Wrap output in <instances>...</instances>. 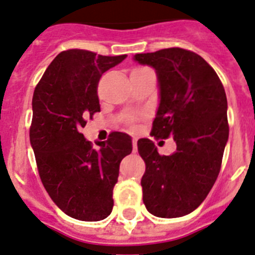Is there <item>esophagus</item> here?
<instances>
[{
	"instance_id": "1",
	"label": "esophagus",
	"mask_w": 255,
	"mask_h": 255,
	"mask_svg": "<svg viewBox=\"0 0 255 255\" xmlns=\"http://www.w3.org/2000/svg\"><path fill=\"white\" fill-rule=\"evenodd\" d=\"M132 144H133V152H137V138H133Z\"/></svg>"
}]
</instances>
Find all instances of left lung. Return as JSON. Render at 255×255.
I'll return each mask as SVG.
<instances>
[{
    "mask_svg": "<svg viewBox=\"0 0 255 255\" xmlns=\"http://www.w3.org/2000/svg\"><path fill=\"white\" fill-rule=\"evenodd\" d=\"M133 61L155 70L159 107L152 136L173 137L176 150L161 156L151 139L137 147L146 162L143 203L156 217L193 212L216 182L229 139L228 100L217 73L205 59L182 48L134 54Z\"/></svg>",
    "mask_w": 255,
    "mask_h": 255,
    "instance_id": "obj_1",
    "label": "left lung"
}]
</instances>
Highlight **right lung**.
<instances>
[{
  "mask_svg": "<svg viewBox=\"0 0 255 255\" xmlns=\"http://www.w3.org/2000/svg\"><path fill=\"white\" fill-rule=\"evenodd\" d=\"M123 56L84 49L61 52L45 70L33 95L30 143L42 183L52 201L80 221H100L113 210L119 164L132 152V139L113 132L94 148L80 129L100 112L98 82Z\"/></svg>",
  "mask_w": 255,
  "mask_h": 255,
  "instance_id": "add662e5",
  "label": "right lung"
}]
</instances>
